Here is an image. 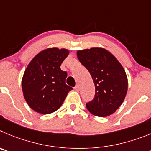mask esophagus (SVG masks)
Returning a JSON list of instances; mask_svg holds the SVG:
<instances>
[{"instance_id":"esophagus-1","label":"esophagus","mask_w":151,"mask_h":151,"mask_svg":"<svg viewBox=\"0 0 151 151\" xmlns=\"http://www.w3.org/2000/svg\"><path fill=\"white\" fill-rule=\"evenodd\" d=\"M74 90L76 91H79L80 90V86L79 85H76V86L74 87Z\"/></svg>"}]
</instances>
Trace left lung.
Instances as JSON below:
<instances>
[{
  "mask_svg": "<svg viewBox=\"0 0 151 151\" xmlns=\"http://www.w3.org/2000/svg\"><path fill=\"white\" fill-rule=\"evenodd\" d=\"M77 55L90 73L96 88L94 99L86 104L88 111L101 117L112 114L123 102L128 89L123 66L103 48L79 50Z\"/></svg>",
  "mask_w": 151,
  "mask_h": 151,
  "instance_id": "obj_1",
  "label": "left lung"
}]
</instances>
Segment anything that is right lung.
I'll return each mask as SVG.
<instances>
[{
	"mask_svg": "<svg viewBox=\"0 0 151 151\" xmlns=\"http://www.w3.org/2000/svg\"><path fill=\"white\" fill-rule=\"evenodd\" d=\"M68 54L65 49L49 48L41 51L28 64L22 88L25 101L36 112L42 114L55 112L73 89L65 83L67 72L60 68Z\"/></svg>",
	"mask_w": 151,
	"mask_h": 151,
	"instance_id": "add662e5",
	"label": "right lung"
}]
</instances>
